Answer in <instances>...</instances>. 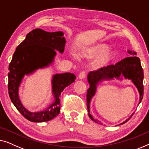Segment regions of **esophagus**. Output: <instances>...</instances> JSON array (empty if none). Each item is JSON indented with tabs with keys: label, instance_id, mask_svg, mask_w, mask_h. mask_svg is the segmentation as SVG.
Returning <instances> with one entry per match:
<instances>
[{
	"label": "esophagus",
	"instance_id": "1",
	"mask_svg": "<svg viewBox=\"0 0 149 149\" xmlns=\"http://www.w3.org/2000/svg\"><path fill=\"white\" fill-rule=\"evenodd\" d=\"M85 76H86V72H84V71H82V72H81L80 73H79L78 77H79V79H83L85 78Z\"/></svg>",
	"mask_w": 149,
	"mask_h": 149
}]
</instances>
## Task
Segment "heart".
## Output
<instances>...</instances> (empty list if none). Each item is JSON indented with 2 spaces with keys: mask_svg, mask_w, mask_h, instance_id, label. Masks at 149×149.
<instances>
[{
  "mask_svg": "<svg viewBox=\"0 0 149 149\" xmlns=\"http://www.w3.org/2000/svg\"><path fill=\"white\" fill-rule=\"evenodd\" d=\"M107 46L104 45H96L88 47L82 51V56L88 59H96L99 58L96 62L98 67H105L113 60L114 54L112 53H106L108 51Z\"/></svg>",
  "mask_w": 149,
  "mask_h": 149,
  "instance_id": "1",
  "label": "heart"
}]
</instances>
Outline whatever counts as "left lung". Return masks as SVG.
Segmentation results:
<instances>
[{
    "mask_svg": "<svg viewBox=\"0 0 149 149\" xmlns=\"http://www.w3.org/2000/svg\"><path fill=\"white\" fill-rule=\"evenodd\" d=\"M128 53L132 54L134 55L136 54L135 52L131 51H128ZM121 75H123L125 79H131L139 92V104L142 101L144 94L143 70L140 63V58L138 56H129V57L123 58V60L117 63L116 64L111 65L100 68L99 70L93 71L88 75V80L90 84V88L87 91V108L88 116L93 121L96 123L98 122V119H96L91 113V101L92 98L95 95L98 82H100L102 80H105V79L109 80L113 78L119 79ZM132 116L133 114L121 124L127 122Z\"/></svg>",
    "mask_w": 149,
    "mask_h": 149,
    "instance_id": "8db88e82",
    "label": "left lung"
}]
</instances>
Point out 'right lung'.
<instances>
[{"label":"right lung","instance_id":"1","mask_svg":"<svg viewBox=\"0 0 149 149\" xmlns=\"http://www.w3.org/2000/svg\"><path fill=\"white\" fill-rule=\"evenodd\" d=\"M65 42L62 32H48L37 28L27 34L13 55L8 73L9 95L17 109L29 121L43 122L57 116L60 112L61 93L75 81L76 77L71 73L53 75V97L45 106L36 109L26 108L19 97V88L24 75L51 64L56 55L55 50L61 53L64 51Z\"/></svg>","mask_w":149,"mask_h":149}]
</instances>
